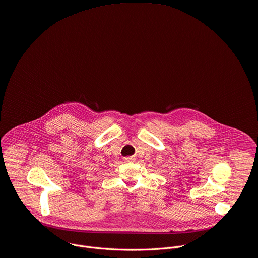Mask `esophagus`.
Returning <instances> with one entry per match:
<instances>
[{"instance_id": "obj_1", "label": "esophagus", "mask_w": 258, "mask_h": 258, "mask_svg": "<svg viewBox=\"0 0 258 258\" xmlns=\"http://www.w3.org/2000/svg\"><path fill=\"white\" fill-rule=\"evenodd\" d=\"M131 160H132L131 158H126V159H125V161H127V162H128V161H131Z\"/></svg>"}]
</instances>
